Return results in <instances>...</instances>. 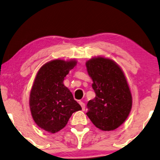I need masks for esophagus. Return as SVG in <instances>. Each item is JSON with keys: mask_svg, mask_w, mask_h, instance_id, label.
<instances>
[{"mask_svg": "<svg viewBox=\"0 0 160 160\" xmlns=\"http://www.w3.org/2000/svg\"><path fill=\"white\" fill-rule=\"evenodd\" d=\"M79 104H80V106H82V110L84 111L85 110V104L82 101H79Z\"/></svg>", "mask_w": 160, "mask_h": 160, "instance_id": "esophagus-1", "label": "esophagus"}]
</instances>
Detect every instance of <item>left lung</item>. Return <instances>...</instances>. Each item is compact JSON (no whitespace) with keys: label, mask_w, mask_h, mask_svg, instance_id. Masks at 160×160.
I'll return each mask as SVG.
<instances>
[{"label":"left lung","mask_w":160,"mask_h":160,"mask_svg":"<svg viewBox=\"0 0 160 160\" xmlns=\"http://www.w3.org/2000/svg\"><path fill=\"white\" fill-rule=\"evenodd\" d=\"M95 98L87 105V115L94 125L103 131L114 130L128 117L132 98L126 76L114 61L103 57L86 62Z\"/></svg>","instance_id":"1"}]
</instances>
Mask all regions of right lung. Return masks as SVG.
Returning <instances> with one entry per match:
<instances>
[{"label":"right lung","instance_id":"obj_1","mask_svg":"<svg viewBox=\"0 0 160 160\" xmlns=\"http://www.w3.org/2000/svg\"><path fill=\"white\" fill-rule=\"evenodd\" d=\"M77 61L54 60L41 66L30 90L29 105L34 122L39 128L55 133L66 125L82 107L63 84L65 76Z\"/></svg>","mask_w":160,"mask_h":160}]
</instances>
